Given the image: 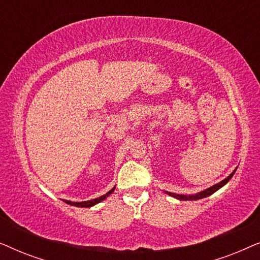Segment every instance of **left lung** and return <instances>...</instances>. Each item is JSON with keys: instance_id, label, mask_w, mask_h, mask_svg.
I'll return each mask as SVG.
<instances>
[{"instance_id": "1", "label": "left lung", "mask_w": 260, "mask_h": 260, "mask_svg": "<svg viewBox=\"0 0 260 260\" xmlns=\"http://www.w3.org/2000/svg\"><path fill=\"white\" fill-rule=\"evenodd\" d=\"M236 170H237V169H234L233 172L231 173L230 175L226 177V179H223L222 181H220L219 183L213 184L212 187H209V188H207V189H205V190L199 191V193H197V194H176V193H170V191H165V193L168 194L169 197H173V198L177 199V200H180V201H194V200H200V199H204V198L209 197V195H212L213 193H215L216 190H219L220 188L225 186V184H226L227 182H229V181H230L231 179H232L233 175H234V173H236Z\"/></svg>"}]
</instances>
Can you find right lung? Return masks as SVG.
Returning <instances> with one entry per match:
<instances>
[{"instance_id":"obj_1","label":"right lung","mask_w":260,"mask_h":260,"mask_svg":"<svg viewBox=\"0 0 260 260\" xmlns=\"http://www.w3.org/2000/svg\"><path fill=\"white\" fill-rule=\"evenodd\" d=\"M115 188H116V186L113 187L111 190L108 191V193H106V194L102 195V197H99V198H97V199H93V200H88V201H81V202H72V201H67V200H65V202H66L67 205H71V206H76V207H84V208H88V207H92V206H94V205L99 204V202L104 201L106 198L110 197V195H111V194L113 193V190H115Z\"/></svg>"}]
</instances>
